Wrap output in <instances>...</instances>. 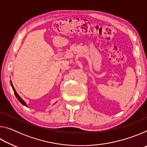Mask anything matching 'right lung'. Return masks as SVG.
I'll list each match as a JSON object with an SVG mask.
<instances>
[{
  "label": "right lung",
  "mask_w": 147,
  "mask_h": 147,
  "mask_svg": "<svg viewBox=\"0 0 147 147\" xmlns=\"http://www.w3.org/2000/svg\"><path fill=\"white\" fill-rule=\"evenodd\" d=\"M10 83H11V87H12V89H13V91H14L15 95H16V97H17V98L18 99L19 101L20 102H21L22 104H23V105H24V106H26V104L25 102H24V101L23 100V99H22L21 97H20V96L19 95L18 93H17L16 91V89H15V88H13V84H12L11 81H10Z\"/></svg>",
  "instance_id": "obj_1"
}]
</instances>
